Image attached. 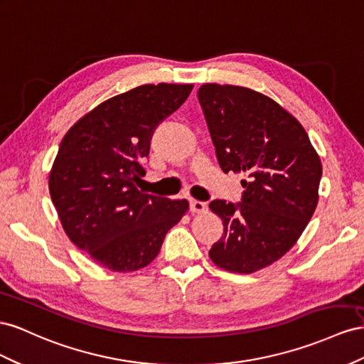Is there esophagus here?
<instances>
[{
  "label": "esophagus",
  "instance_id": "obj_1",
  "mask_svg": "<svg viewBox=\"0 0 364 364\" xmlns=\"http://www.w3.org/2000/svg\"><path fill=\"white\" fill-rule=\"evenodd\" d=\"M189 204H191V212H192V213H201V212H205V210H207V203L191 200Z\"/></svg>",
  "mask_w": 364,
  "mask_h": 364
}]
</instances>
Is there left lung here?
<instances>
[{"label": "left lung", "mask_w": 364, "mask_h": 364, "mask_svg": "<svg viewBox=\"0 0 364 364\" xmlns=\"http://www.w3.org/2000/svg\"><path fill=\"white\" fill-rule=\"evenodd\" d=\"M198 100L221 169L247 175L240 203L209 204L224 225L209 256L227 272L253 273L282 257L305 230L321 163L302 124L261 92L205 84Z\"/></svg>", "instance_id": "left-lung-1"}]
</instances>
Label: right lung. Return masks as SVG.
I'll return each mask as SVG.
<instances>
[{
    "mask_svg": "<svg viewBox=\"0 0 364 364\" xmlns=\"http://www.w3.org/2000/svg\"><path fill=\"white\" fill-rule=\"evenodd\" d=\"M193 85H141L100 103L65 134L48 188L70 241L111 272H136L157 257L186 200L143 193L144 157L159 124Z\"/></svg>",
    "mask_w": 364,
    "mask_h": 364,
    "instance_id": "right-lung-1",
    "label": "right lung"
}]
</instances>
